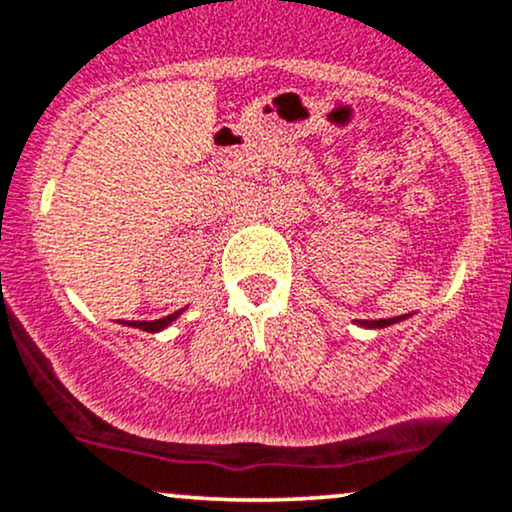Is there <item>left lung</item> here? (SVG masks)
Returning <instances> with one entry per match:
<instances>
[{
  "instance_id": "1",
  "label": "left lung",
  "mask_w": 512,
  "mask_h": 512,
  "mask_svg": "<svg viewBox=\"0 0 512 512\" xmlns=\"http://www.w3.org/2000/svg\"><path fill=\"white\" fill-rule=\"evenodd\" d=\"M408 317H412V315H400V317H391V319H355V324L365 326V329H384V326L398 324Z\"/></svg>"
}]
</instances>
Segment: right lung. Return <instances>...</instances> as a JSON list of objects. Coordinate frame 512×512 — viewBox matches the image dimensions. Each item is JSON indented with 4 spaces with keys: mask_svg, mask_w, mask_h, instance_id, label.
Listing matches in <instances>:
<instances>
[{
    "mask_svg": "<svg viewBox=\"0 0 512 512\" xmlns=\"http://www.w3.org/2000/svg\"><path fill=\"white\" fill-rule=\"evenodd\" d=\"M183 315V310L174 312V315L169 317H162V319H155V322H119L123 326H133V329H143L147 334H159V331H164L166 326H171V322H176L178 317Z\"/></svg>",
    "mask_w": 512,
    "mask_h": 512,
    "instance_id": "right-lung-1",
    "label": "right lung"
}]
</instances>
